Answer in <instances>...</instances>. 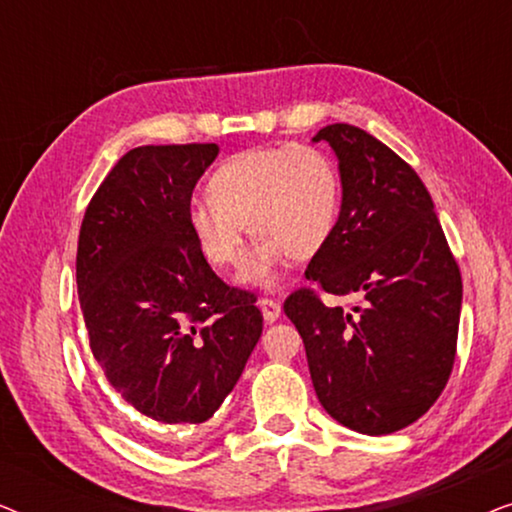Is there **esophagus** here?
<instances>
[{
    "mask_svg": "<svg viewBox=\"0 0 512 512\" xmlns=\"http://www.w3.org/2000/svg\"><path fill=\"white\" fill-rule=\"evenodd\" d=\"M258 305H261V312H263V319L272 324V321L279 319V314H282V305L277 303V300L272 298H261L258 300Z\"/></svg>",
    "mask_w": 512,
    "mask_h": 512,
    "instance_id": "obj_1",
    "label": "esophagus"
}]
</instances>
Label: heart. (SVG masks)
I'll return each mask as SVG.
<instances>
[{
	"label": "heart",
	"mask_w": 512,
	"mask_h": 512,
	"mask_svg": "<svg viewBox=\"0 0 512 512\" xmlns=\"http://www.w3.org/2000/svg\"><path fill=\"white\" fill-rule=\"evenodd\" d=\"M340 212V177L324 151L307 144L237 153L209 179V200L188 205V228L216 270L237 268L249 230L256 242L242 282L275 286L289 256L324 249Z\"/></svg>",
	"instance_id": "heart-1"
}]
</instances>
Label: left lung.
Here are the masks:
<instances>
[{
  "mask_svg": "<svg viewBox=\"0 0 512 512\" xmlns=\"http://www.w3.org/2000/svg\"><path fill=\"white\" fill-rule=\"evenodd\" d=\"M340 160L342 207L305 277L354 312L300 286L284 312L305 342L319 403L347 429L384 436L417 422L450 380L461 272L417 172L366 130L333 123L312 137Z\"/></svg>",
  "mask_w": 512,
  "mask_h": 512,
  "instance_id": "1",
  "label": "left lung"
}]
</instances>
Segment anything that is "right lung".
I'll return each mask as SVG.
<instances>
[{
    "mask_svg": "<svg viewBox=\"0 0 512 512\" xmlns=\"http://www.w3.org/2000/svg\"><path fill=\"white\" fill-rule=\"evenodd\" d=\"M216 144L137 146L88 202L76 284L90 349L111 387L160 424H202L263 333L251 291L228 286L188 228Z\"/></svg>",
    "mask_w": 512,
    "mask_h": 512,
    "instance_id": "add662e5",
    "label": "right lung"
}]
</instances>
